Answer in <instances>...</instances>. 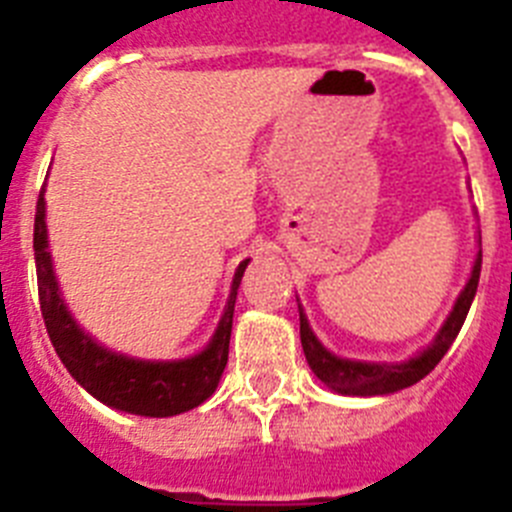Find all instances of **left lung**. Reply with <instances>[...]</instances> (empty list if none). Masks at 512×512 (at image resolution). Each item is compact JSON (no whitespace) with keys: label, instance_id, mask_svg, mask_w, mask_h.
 Masks as SVG:
<instances>
[{"label":"left lung","instance_id":"1","mask_svg":"<svg viewBox=\"0 0 512 512\" xmlns=\"http://www.w3.org/2000/svg\"><path fill=\"white\" fill-rule=\"evenodd\" d=\"M479 251L474 256L472 274H469L467 284L456 297L454 307L446 315L443 325L438 328L436 338L431 341V346H425L423 351H418L415 356L405 361H359V359H343L336 356L333 351L323 346L318 341V336L312 333L310 323H307V315L302 310L300 300V341L302 351H305V359L310 364L312 374L320 379V382L328 387V390L338 392V395H351V397H377V395H392V392H400L410 384L420 382L425 374H431L436 369L438 361L443 359V354L449 351L454 338L459 336L461 325L467 320V312L472 307L474 295H477L479 284V271H482V238H477Z\"/></svg>","mask_w":512,"mask_h":512}]
</instances>
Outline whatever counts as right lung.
<instances>
[{
  "instance_id": "add662e5",
  "label": "right lung",
  "mask_w": 512,
  "mask_h": 512,
  "mask_svg": "<svg viewBox=\"0 0 512 512\" xmlns=\"http://www.w3.org/2000/svg\"><path fill=\"white\" fill-rule=\"evenodd\" d=\"M33 248L40 310H43L48 336H51L58 359L89 395L122 413L146 415V418H171V415L187 413L212 397L228 364L235 297H238L243 271L251 259L241 261L235 269L228 302L210 343L184 359L156 361L110 351L76 323L53 271L48 225H45V184L40 189L38 210H35Z\"/></svg>"
}]
</instances>
